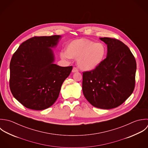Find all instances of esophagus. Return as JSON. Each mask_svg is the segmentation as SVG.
Returning a JSON list of instances; mask_svg holds the SVG:
<instances>
[{"instance_id": "obj_1", "label": "esophagus", "mask_w": 148, "mask_h": 148, "mask_svg": "<svg viewBox=\"0 0 148 148\" xmlns=\"http://www.w3.org/2000/svg\"><path fill=\"white\" fill-rule=\"evenodd\" d=\"M78 72V69L76 67H73L72 69V72Z\"/></svg>"}]
</instances>
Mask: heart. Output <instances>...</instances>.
<instances>
[{
	"mask_svg": "<svg viewBox=\"0 0 148 148\" xmlns=\"http://www.w3.org/2000/svg\"><path fill=\"white\" fill-rule=\"evenodd\" d=\"M107 54V48L101 42L87 39H79L71 42L66 47V53L61 52L62 58H78L79 66L83 70L91 71L103 62Z\"/></svg>",
	"mask_w": 148,
	"mask_h": 148,
	"instance_id": "heart-1",
	"label": "heart"
}]
</instances>
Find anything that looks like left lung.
I'll list each match as a JSON object with an SVG mask.
<instances>
[{
  "instance_id": "obj_1",
  "label": "left lung",
  "mask_w": 148,
  "mask_h": 148,
  "mask_svg": "<svg viewBox=\"0 0 148 148\" xmlns=\"http://www.w3.org/2000/svg\"><path fill=\"white\" fill-rule=\"evenodd\" d=\"M107 45V57L98 68L83 72V92L94 107L111 109L122 104L135 87L136 61L129 48L112 38H100Z\"/></svg>"
}]
</instances>
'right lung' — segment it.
Instances as JSON below:
<instances>
[{
    "label": "right lung",
    "mask_w": 148,
    "mask_h": 148,
    "mask_svg": "<svg viewBox=\"0 0 148 148\" xmlns=\"http://www.w3.org/2000/svg\"><path fill=\"white\" fill-rule=\"evenodd\" d=\"M60 36L34 37L23 42L13 54L10 64V88L25 107L42 110L58 98L61 86L72 70L54 64L51 48Z\"/></svg>",
    "instance_id": "right-lung-1"
}]
</instances>
